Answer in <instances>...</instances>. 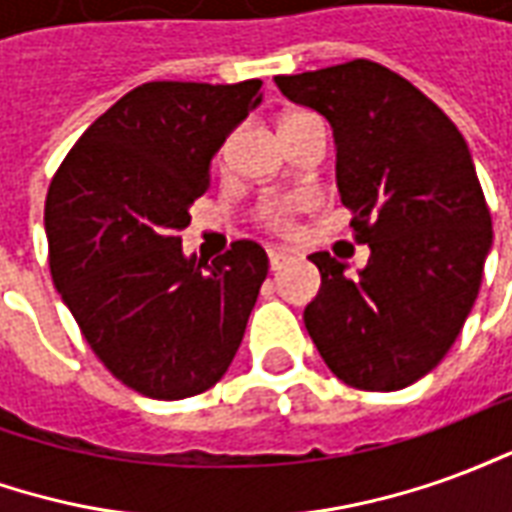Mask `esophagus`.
<instances>
[{"mask_svg":"<svg viewBox=\"0 0 512 512\" xmlns=\"http://www.w3.org/2000/svg\"><path fill=\"white\" fill-rule=\"evenodd\" d=\"M288 260L290 255L288 252H282V249H271V252H268V266H271V271H279Z\"/></svg>","mask_w":512,"mask_h":512,"instance_id":"34e87169","label":"esophagus"}]
</instances>
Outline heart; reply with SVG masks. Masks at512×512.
<instances>
[{
	"mask_svg": "<svg viewBox=\"0 0 512 512\" xmlns=\"http://www.w3.org/2000/svg\"><path fill=\"white\" fill-rule=\"evenodd\" d=\"M293 117H310V115H293ZM293 117H290V120H293ZM290 211H293V202H271V205L263 208V219H266V224H271V227H285Z\"/></svg>",
	"mask_w": 512,
	"mask_h": 512,
	"instance_id": "heart-1",
	"label": "heart"
}]
</instances>
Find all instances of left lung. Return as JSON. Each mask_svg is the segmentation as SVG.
<instances>
[{
    "label": "left lung",
    "mask_w": 512,
    "mask_h": 512,
    "mask_svg": "<svg viewBox=\"0 0 512 512\" xmlns=\"http://www.w3.org/2000/svg\"><path fill=\"white\" fill-rule=\"evenodd\" d=\"M329 120L337 189L370 246L356 277L329 252L304 326L343 384L395 392L428 376L461 334L491 252V213L469 145L439 106L384 65L354 60L274 76Z\"/></svg>",
    "instance_id": "8db88e82"
}]
</instances>
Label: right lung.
I'll return each instance as SVG.
<instances>
[{
  "label": "right lung",
  "instance_id": "right-lung-1",
  "mask_svg": "<svg viewBox=\"0 0 512 512\" xmlns=\"http://www.w3.org/2000/svg\"><path fill=\"white\" fill-rule=\"evenodd\" d=\"M260 84H142L79 136L51 180V279L95 356L139 395H200L244 340L268 274L263 246L235 241L208 266L183 255L178 230L224 139L263 101Z\"/></svg>",
  "mask_w": 512,
  "mask_h": 512
}]
</instances>
